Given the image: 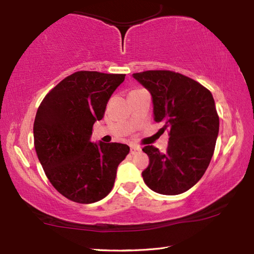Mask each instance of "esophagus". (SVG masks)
<instances>
[{"mask_svg":"<svg viewBox=\"0 0 254 254\" xmlns=\"http://www.w3.org/2000/svg\"><path fill=\"white\" fill-rule=\"evenodd\" d=\"M138 152H140V148L138 146H131L130 147V154L131 155H136Z\"/></svg>","mask_w":254,"mask_h":254,"instance_id":"1","label":"esophagus"}]
</instances>
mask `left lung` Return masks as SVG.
I'll return each mask as SVG.
<instances>
[{"mask_svg":"<svg viewBox=\"0 0 254 254\" xmlns=\"http://www.w3.org/2000/svg\"><path fill=\"white\" fill-rule=\"evenodd\" d=\"M132 77L151 95L154 121L170 130L167 151L149 145L142 148L149 157L143 181L157 193H183L201 179L216 147L219 117L212 94L170 70H147Z\"/></svg>","mask_w":254,"mask_h":254,"instance_id":"left-lung-1","label":"left lung"}]
</instances>
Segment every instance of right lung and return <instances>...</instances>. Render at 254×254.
I'll return each instance as SVG.
<instances>
[{
	"label": "right lung",
	"instance_id": "obj_1",
	"mask_svg": "<svg viewBox=\"0 0 254 254\" xmlns=\"http://www.w3.org/2000/svg\"><path fill=\"white\" fill-rule=\"evenodd\" d=\"M125 74L76 71L57 84L37 109L34 146L53 187L71 201L93 203L111 192L125 143L93 142V125Z\"/></svg>",
	"mask_w": 254,
	"mask_h": 254
}]
</instances>
